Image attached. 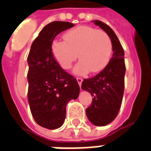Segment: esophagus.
Segmentation results:
<instances>
[{
  "label": "esophagus",
  "instance_id": "34e87169",
  "mask_svg": "<svg viewBox=\"0 0 151 151\" xmlns=\"http://www.w3.org/2000/svg\"><path fill=\"white\" fill-rule=\"evenodd\" d=\"M77 81H78V85L81 86V83H82L83 81V79L81 78H77Z\"/></svg>",
  "mask_w": 151,
  "mask_h": 151
}]
</instances>
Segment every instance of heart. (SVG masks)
I'll return each mask as SVG.
<instances>
[{"mask_svg":"<svg viewBox=\"0 0 151 151\" xmlns=\"http://www.w3.org/2000/svg\"><path fill=\"white\" fill-rule=\"evenodd\" d=\"M65 41L55 39L52 43V52L62 68L69 70L79 57L81 60L73 68L76 75L88 72L97 73L104 69L110 60L113 45L105 31L79 26L63 34Z\"/></svg>","mask_w":151,"mask_h":151,"instance_id":"obj_1","label":"heart"}]
</instances>
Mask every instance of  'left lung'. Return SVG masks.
<instances>
[{
    "mask_svg": "<svg viewBox=\"0 0 151 151\" xmlns=\"http://www.w3.org/2000/svg\"><path fill=\"white\" fill-rule=\"evenodd\" d=\"M110 36L113 45V55L100 73L92 78L84 79L81 88L91 93L92 102L86 109V115L92 124L105 126L117 117L122 105L124 88V52L116 34L108 25L93 20Z\"/></svg>",
    "mask_w": 151,
    "mask_h": 151,
    "instance_id": "left-lung-1",
    "label": "left lung"
}]
</instances>
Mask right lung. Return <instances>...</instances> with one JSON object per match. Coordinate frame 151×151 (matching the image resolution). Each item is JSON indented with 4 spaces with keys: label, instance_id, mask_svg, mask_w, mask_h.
Instances as JSON below:
<instances>
[{
    "label": "right lung",
    "instance_id": "add662e5",
    "mask_svg": "<svg viewBox=\"0 0 151 151\" xmlns=\"http://www.w3.org/2000/svg\"><path fill=\"white\" fill-rule=\"evenodd\" d=\"M73 27L71 22L60 21L46 25L32 43L27 58L29 108L35 122L45 129L63 125L67 103L80 92L77 80L60 67L52 52L55 36Z\"/></svg>",
    "mask_w": 151,
    "mask_h": 151
}]
</instances>
